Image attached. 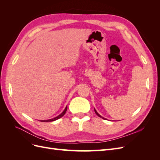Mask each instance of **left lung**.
<instances>
[{
	"instance_id": "8db88e82",
	"label": "left lung",
	"mask_w": 160,
	"mask_h": 160,
	"mask_svg": "<svg viewBox=\"0 0 160 160\" xmlns=\"http://www.w3.org/2000/svg\"><path fill=\"white\" fill-rule=\"evenodd\" d=\"M95 112L96 115H98V116H99V118H102V119H105L104 118H103V117H101V115H99V113H98V112H97V111H96L95 109Z\"/></svg>"
}]
</instances>
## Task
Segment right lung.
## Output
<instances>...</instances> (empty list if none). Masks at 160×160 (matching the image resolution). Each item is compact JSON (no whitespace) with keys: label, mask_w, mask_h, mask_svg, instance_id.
<instances>
[{"label":"right lung","mask_w":160,"mask_h":160,"mask_svg":"<svg viewBox=\"0 0 160 160\" xmlns=\"http://www.w3.org/2000/svg\"><path fill=\"white\" fill-rule=\"evenodd\" d=\"M67 109V107L65 108V110H64L63 111H62V113H61L59 115H58L57 117H56V118H53V119H48V120H41V122H53V121H55V120H57V119H59V118H62V116H63V115L65 114Z\"/></svg>","instance_id":"add662e5"}]
</instances>
